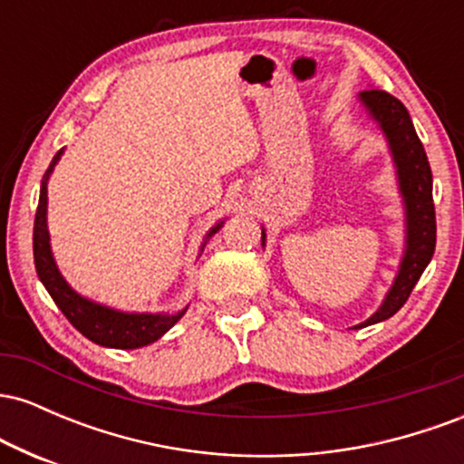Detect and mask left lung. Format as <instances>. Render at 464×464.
Masks as SVG:
<instances>
[{
  "instance_id": "left-lung-1",
  "label": "left lung",
  "mask_w": 464,
  "mask_h": 464,
  "mask_svg": "<svg viewBox=\"0 0 464 464\" xmlns=\"http://www.w3.org/2000/svg\"><path fill=\"white\" fill-rule=\"evenodd\" d=\"M358 102L366 115L371 117L382 130L388 143V152L392 157L397 177V189L403 202V255L399 262V270L388 287L384 301L364 323L355 324L353 329L369 327L391 318L403 307L410 292L432 262L436 246V214L432 200V169H430L428 154L423 143L417 137L408 109L392 98L391 93L380 89H366L358 93ZM262 246H266V228L262 227Z\"/></svg>"
}]
</instances>
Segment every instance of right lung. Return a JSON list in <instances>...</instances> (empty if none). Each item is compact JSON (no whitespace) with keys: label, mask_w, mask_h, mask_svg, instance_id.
Returning <instances> with one entry per match:
<instances>
[{"label":"right lung","mask_w":464,"mask_h":464,"mask_svg":"<svg viewBox=\"0 0 464 464\" xmlns=\"http://www.w3.org/2000/svg\"><path fill=\"white\" fill-rule=\"evenodd\" d=\"M63 152H65V148L56 152V157L52 159L50 168L44 174V180H41L39 207H36L34 218V237H32L34 239L36 275H39L41 284L45 285V290L54 299L58 310L65 314L67 321L92 343L109 349H140L146 347V344L157 343L165 332H169L183 318V314L188 312V305L174 314L115 310V307L80 295V292L67 284V279L58 270L54 253H52L50 231H47V183H50L56 163L61 161ZM222 225H225V220H218L207 231V236L202 237L200 253L205 250L211 236L220 231Z\"/></svg>","instance_id":"right-lung-1"}]
</instances>
